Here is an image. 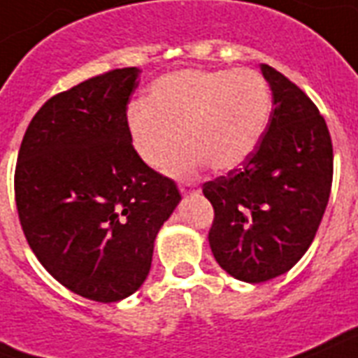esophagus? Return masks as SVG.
<instances>
[{"label": "esophagus", "mask_w": 358, "mask_h": 358, "mask_svg": "<svg viewBox=\"0 0 358 358\" xmlns=\"http://www.w3.org/2000/svg\"><path fill=\"white\" fill-rule=\"evenodd\" d=\"M179 190H181L182 196H188V194L199 192V186L194 185V182H181V185H179Z\"/></svg>", "instance_id": "34e87169"}]
</instances>
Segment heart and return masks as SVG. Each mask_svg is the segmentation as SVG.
Returning <instances> with one entry per match:
<instances>
[{
    "label": "heart",
    "mask_w": 358,
    "mask_h": 358,
    "mask_svg": "<svg viewBox=\"0 0 358 358\" xmlns=\"http://www.w3.org/2000/svg\"><path fill=\"white\" fill-rule=\"evenodd\" d=\"M273 111L267 80L252 69H181L153 82L144 104L129 106V138L148 166L173 176L201 166L229 172L252 155Z\"/></svg>",
    "instance_id": "heart-1"
}]
</instances>
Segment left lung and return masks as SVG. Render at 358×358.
I'll use <instances>...</instances> for the list:
<instances>
[{"label":"left lung","instance_id":"left-lung-1","mask_svg":"<svg viewBox=\"0 0 358 358\" xmlns=\"http://www.w3.org/2000/svg\"><path fill=\"white\" fill-rule=\"evenodd\" d=\"M273 91L264 137L241 166L203 185L214 206L208 241L223 271L249 283L287 273L313 243L333 181L326 120L296 84L267 64Z\"/></svg>","mask_w":358,"mask_h":358}]
</instances>
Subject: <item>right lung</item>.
<instances>
[{
	"label": "right lung",
	"instance_id": "obj_1",
	"mask_svg": "<svg viewBox=\"0 0 358 358\" xmlns=\"http://www.w3.org/2000/svg\"><path fill=\"white\" fill-rule=\"evenodd\" d=\"M138 75L113 69L55 94L17 153L16 206L32 252L64 287L94 302H119L143 285L159 229L181 201L129 138Z\"/></svg>",
	"mask_w": 358,
	"mask_h": 358
}]
</instances>
